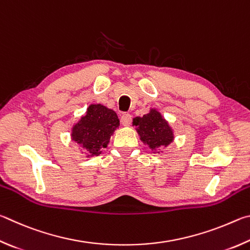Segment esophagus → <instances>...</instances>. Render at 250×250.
Instances as JSON below:
<instances>
[{
    "label": "esophagus",
    "instance_id": "1",
    "mask_svg": "<svg viewBox=\"0 0 250 250\" xmlns=\"http://www.w3.org/2000/svg\"><path fill=\"white\" fill-rule=\"evenodd\" d=\"M121 123L123 126H129L132 123V115L129 114H123L121 117Z\"/></svg>",
    "mask_w": 250,
    "mask_h": 250
}]
</instances>
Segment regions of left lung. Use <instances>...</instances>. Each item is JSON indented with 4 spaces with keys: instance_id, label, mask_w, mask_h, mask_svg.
<instances>
[{
    "instance_id": "obj_1",
    "label": "left lung",
    "mask_w": 250,
    "mask_h": 250,
    "mask_svg": "<svg viewBox=\"0 0 250 250\" xmlns=\"http://www.w3.org/2000/svg\"><path fill=\"white\" fill-rule=\"evenodd\" d=\"M133 126L136 127L139 139L151 152L160 154L163 148L168 147L174 141V132L169 122L158 109L151 107L144 116L133 118Z\"/></svg>"
}]
</instances>
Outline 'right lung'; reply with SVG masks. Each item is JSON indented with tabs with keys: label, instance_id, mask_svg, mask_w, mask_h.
<instances>
[{
	"label": "right lung",
	"instance_id": "right-lung-1",
	"mask_svg": "<svg viewBox=\"0 0 250 250\" xmlns=\"http://www.w3.org/2000/svg\"><path fill=\"white\" fill-rule=\"evenodd\" d=\"M120 120L115 111L101 103L90 104L85 113L80 116L71 127V137L86 158L100 156L111 142Z\"/></svg>",
	"mask_w": 250,
	"mask_h": 250
}]
</instances>
